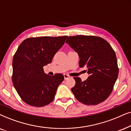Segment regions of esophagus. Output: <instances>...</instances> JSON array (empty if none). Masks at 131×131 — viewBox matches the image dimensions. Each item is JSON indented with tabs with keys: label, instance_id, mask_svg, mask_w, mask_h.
<instances>
[{
	"label": "esophagus",
	"instance_id": "esophagus-1",
	"mask_svg": "<svg viewBox=\"0 0 131 131\" xmlns=\"http://www.w3.org/2000/svg\"><path fill=\"white\" fill-rule=\"evenodd\" d=\"M63 75H64V79H68V78H69L70 77V76L68 74H63Z\"/></svg>",
	"mask_w": 131,
	"mask_h": 131
}]
</instances>
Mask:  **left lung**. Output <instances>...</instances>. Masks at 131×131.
<instances>
[{"label": "left lung", "instance_id": "obj_1", "mask_svg": "<svg viewBox=\"0 0 131 131\" xmlns=\"http://www.w3.org/2000/svg\"><path fill=\"white\" fill-rule=\"evenodd\" d=\"M66 42L79 55V67H87L89 74L83 81L74 77L75 85L71 90L75 98L88 105L104 102L112 92L118 74L114 50L106 40L96 36H70Z\"/></svg>", "mask_w": 131, "mask_h": 131}]
</instances>
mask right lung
Masks as SVG:
<instances>
[{
	"label": "right lung",
	"mask_w": 131,
	"mask_h": 131,
	"mask_svg": "<svg viewBox=\"0 0 131 131\" xmlns=\"http://www.w3.org/2000/svg\"><path fill=\"white\" fill-rule=\"evenodd\" d=\"M68 36H39L24 39L14 56L12 80L21 99L28 105L43 107L54 99L64 76L46 74L43 67L52 62Z\"/></svg>",
	"instance_id": "add662e5"
}]
</instances>
